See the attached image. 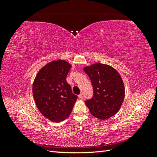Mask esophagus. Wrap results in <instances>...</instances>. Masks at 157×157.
Masks as SVG:
<instances>
[{"label": "esophagus", "mask_w": 157, "mask_h": 157, "mask_svg": "<svg viewBox=\"0 0 157 157\" xmlns=\"http://www.w3.org/2000/svg\"><path fill=\"white\" fill-rule=\"evenodd\" d=\"M78 98H79L80 99H82V98H83V95H82V94H79V95H78Z\"/></svg>", "instance_id": "1"}]
</instances>
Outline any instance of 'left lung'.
<instances>
[{
    "label": "left lung",
    "mask_w": 157,
    "mask_h": 157,
    "mask_svg": "<svg viewBox=\"0 0 157 157\" xmlns=\"http://www.w3.org/2000/svg\"><path fill=\"white\" fill-rule=\"evenodd\" d=\"M91 80L93 97L85 101L92 115L106 120L119 111L125 89L118 71L108 65L97 63L84 68Z\"/></svg>",
    "instance_id": "left-lung-1"
}]
</instances>
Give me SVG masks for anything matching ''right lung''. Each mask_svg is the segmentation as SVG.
<instances>
[{"mask_svg":"<svg viewBox=\"0 0 157 157\" xmlns=\"http://www.w3.org/2000/svg\"><path fill=\"white\" fill-rule=\"evenodd\" d=\"M71 65L64 60L53 61L37 73L33 94L37 108L48 119L59 122L71 113L77 99L66 81Z\"/></svg>","mask_w":157,"mask_h":157,"instance_id":"add662e5","label":"right lung"}]
</instances>
